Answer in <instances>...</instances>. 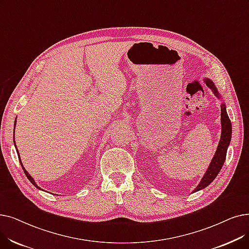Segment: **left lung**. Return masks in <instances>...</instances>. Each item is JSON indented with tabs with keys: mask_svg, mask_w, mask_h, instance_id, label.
Segmentation results:
<instances>
[{
	"mask_svg": "<svg viewBox=\"0 0 249 249\" xmlns=\"http://www.w3.org/2000/svg\"><path fill=\"white\" fill-rule=\"evenodd\" d=\"M204 82L212 89L214 95L220 99L221 95L219 94L217 89H215L213 82L211 79H204ZM221 124H222V133H221V139H220L218 148L215 150V154L211 161L209 169L207 170V172H205V174L200 180L198 186L194 189V192L209 186L214 180V178L218 176L219 172L221 171L225 163L227 149H228V146L231 142V136H232V124L228 114H227L225 104H222L221 106Z\"/></svg>",
	"mask_w": 249,
	"mask_h": 249,
	"instance_id": "left-lung-1",
	"label": "left lung"
}]
</instances>
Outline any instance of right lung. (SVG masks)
I'll return each mask as SVG.
<instances>
[{"instance_id":"add662e5","label":"right lung","mask_w":249,"mask_h":249,"mask_svg":"<svg viewBox=\"0 0 249 249\" xmlns=\"http://www.w3.org/2000/svg\"><path fill=\"white\" fill-rule=\"evenodd\" d=\"M15 126H16V120H15V123H14V130H15ZM14 143H15V140H14ZM15 146H16V144H15ZM17 154H18V158H19V160H20V165H21V167H22V169H23V171H24V173H25V175H26V177L28 178V180L32 183V184H34L36 188H38V189H41L40 187H38L37 185H36V181H35V179L32 178L30 175H29V173L24 169V167H23V165H22V163H21V160H20V156H19V153H18V149H17Z\"/></svg>"}]
</instances>
